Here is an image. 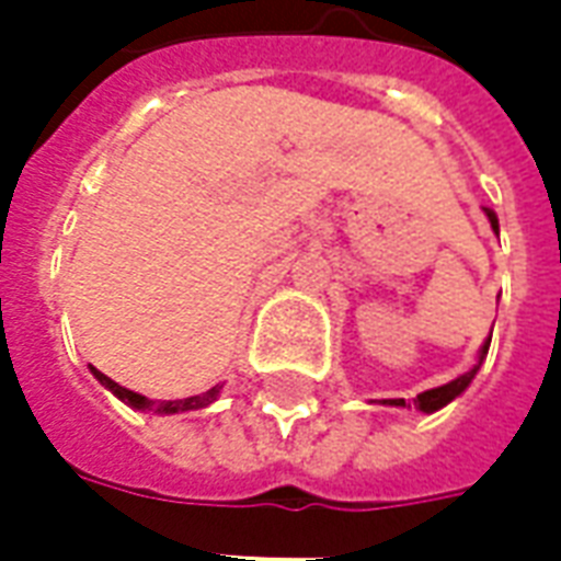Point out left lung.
<instances>
[{
  "label": "left lung",
  "mask_w": 561,
  "mask_h": 561,
  "mask_svg": "<svg viewBox=\"0 0 561 561\" xmlns=\"http://www.w3.org/2000/svg\"><path fill=\"white\" fill-rule=\"evenodd\" d=\"M486 219H490V225H493V231L499 233V219H495L493 209H486ZM490 336H493V330H490ZM486 348H490V342L481 348V360L483 354H486ZM481 360L474 364V369H469L466 376H459L457 381H450V385H442V388H433V390H423V393H417V400H414V405L421 409V412H438L442 405H447V402L454 400V397H459L462 390L469 388V381L474 378V373L481 369ZM390 405H405V400H390Z\"/></svg>",
  "instance_id": "8db88e82"
}]
</instances>
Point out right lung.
<instances>
[{
	"mask_svg": "<svg viewBox=\"0 0 561 561\" xmlns=\"http://www.w3.org/2000/svg\"><path fill=\"white\" fill-rule=\"evenodd\" d=\"M95 373V378L102 381L104 388H111L119 397L123 402H128L131 409H152V412L159 414H173V412H195V409H204V405H209V402L216 400V393H219V388H209L207 393H197V397H183V400H164V402H152L147 400L144 393H135V390L123 388V385H116L114 378H107L104 373H99V369H92Z\"/></svg>",
	"mask_w": 561,
	"mask_h": 561,
	"instance_id": "right-lung-1",
	"label": "right lung"
}]
</instances>
